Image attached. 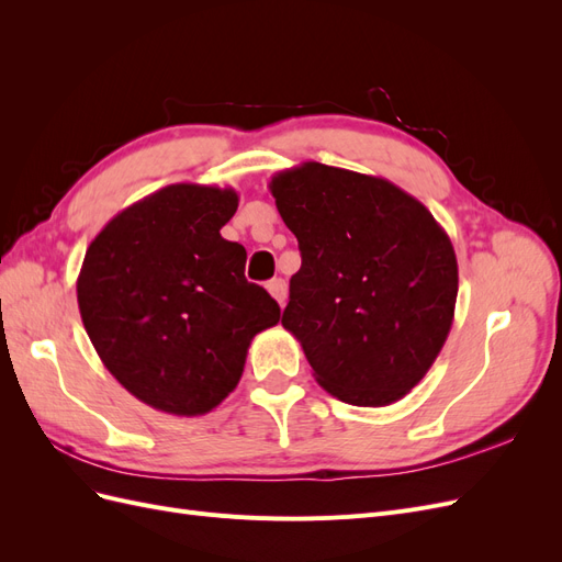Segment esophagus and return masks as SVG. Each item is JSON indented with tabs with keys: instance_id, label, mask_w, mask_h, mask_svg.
<instances>
[{
	"instance_id": "1",
	"label": "esophagus",
	"mask_w": 562,
	"mask_h": 562,
	"mask_svg": "<svg viewBox=\"0 0 562 562\" xmlns=\"http://www.w3.org/2000/svg\"><path fill=\"white\" fill-rule=\"evenodd\" d=\"M267 291H269V295L274 297L281 307H283V302H285V295H288V285H285V281L283 279H271L269 283H267Z\"/></svg>"
}]
</instances>
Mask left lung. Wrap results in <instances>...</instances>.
<instances>
[{
  "mask_svg": "<svg viewBox=\"0 0 562 562\" xmlns=\"http://www.w3.org/2000/svg\"><path fill=\"white\" fill-rule=\"evenodd\" d=\"M302 267L283 328L330 396L382 407L422 382L454 318L457 255L429 209L384 178L304 161L269 180Z\"/></svg>",
  "mask_w": 562,
  "mask_h": 562,
  "instance_id": "left-lung-1",
  "label": "left lung"
}]
</instances>
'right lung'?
Returning a JSON list of instances; mask_svg holds the SVG:
<instances>
[{"label":"right lung","mask_w":562,"mask_h":562,"mask_svg":"<svg viewBox=\"0 0 562 562\" xmlns=\"http://www.w3.org/2000/svg\"><path fill=\"white\" fill-rule=\"evenodd\" d=\"M236 209L232 187L168 184L116 213L83 255V328L114 380L155 411L211 413L239 384L252 337L281 318L246 281V248L220 234Z\"/></svg>","instance_id":"right-lung-1"}]
</instances>
